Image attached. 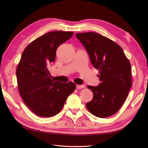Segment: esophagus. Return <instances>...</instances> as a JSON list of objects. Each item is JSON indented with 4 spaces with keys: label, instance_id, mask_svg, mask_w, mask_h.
I'll return each mask as SVG.
<instances>
[{
    "label": "esophagus",
    "instance_id": "obj_1",
    "mask_svg": "<svg viewBox=\"0 0 148 148\" xmlns=\"http://www.w3.org/2000/svg\"><path fill=\"white\" fill-rule=\"evenodd\" d=\"M84 85H79V84H77L76 85V88L77 89H81V88H84Z\"/></svg>",
    "mask_w": 148,
    "mask_h": 148
}]
</instances>
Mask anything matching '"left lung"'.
I'll return each mask as SVG.
<instances>
[{
  "label": "left lung",
  "mask_w": 148,
  "mask_h": 148,
  "mask_svg": "<svg viewBox=\"0 0 148 148\" xmlns=\"http://www.w3.org/2000/svg\"><path fill=\"white\" fill-rule=\"evenodd\" d=\"M76 36L99 71V85L88 86L93 97L86 103V108L97 117H109L121 108L132 84L129 60L120 46L99 34L77 33Z\"/></svg>",
  "instance_id": "8db88e82"
}]
</instances>
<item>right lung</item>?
Listing matches in <instances>:
<instances>
[{
	"label": "right lung",
	"mask_w": 148,
	"mask_h": 148,
	"mask_svg": "<svg viewBox=\"0 0 148 148\" xmlns=\"http://www.w3.org/2000/svg\"><path fill=\"white\" fill-rule=\"evenodd\" d=\"M73 34L59 30L39 37L24 49L18 64L20 95L28 108L40 117H51L60 112L76 88L71 81L64 83L52 79L48 69L55 60L58 47Z\"/></svg>",
	"instance_id": "1"
}]
</instances>
